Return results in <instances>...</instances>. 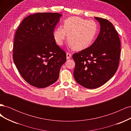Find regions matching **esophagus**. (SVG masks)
<instances>
[{
	"mask_svg": "<svg viewBox=\"0 0 131 131\" xmlns=\"http://www.w3.org/2000/svg\"><path fill=\"white\" fill-rule=\"evenodd\" d=\"M67 59H69L71 57V56H72V54L69 52H67Z\"/></svg>",
	"mask_w": 131,
	"mask_h": 131,
	"instance_id": "1",
	"label": "esophagus"
}]
</instances>
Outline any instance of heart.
I'll list each match as a JSON object with an SVG mask.
<instances>
[{"instance_id": "obj_1", "label": "heart", "mask_w": 131, "mask_h": 131, "mask_svg": "<svg viewBox=\"0 0 131 131\" xmlns=\"http://www.w3.org/2000/svg\"><path fill=\"white\" fill-rule=\"evenodd\" d=\"M98 30V26L93 20H87L79 17L67 18L63 27L58 26L53 32L55 42L63 45L67 38L70 46L76 50H82L89 47L94 40Z\"/></svg>"}]
</instances>
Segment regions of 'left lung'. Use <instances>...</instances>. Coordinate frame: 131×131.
<instances>
[{
    "instance_id": "left-lung-1",
    "label": "left lung",
    "mask_w": 131,
    "mask_h": 131,
    "mask_svg": "<svg viewBox=\"0 0 131 131\" xmlns=\"http://www.w3.org/2000/svg\"><path fill=\"white\" fill-rule=\"evenodd\" d=\"M101 26L100 32L92 45L73 54L75 63L74 77L86 88H99L112 78L119 64V37L108 20L94 17Z\"/></svg>"
}]
</instances>
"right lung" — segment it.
I'll return each mask as SVG.
<instances>
[{"label": "right lung", "mask_w": 131, "mask_h": 131, "mask_svg": "<svg viewBox=\"0 0 131 131\" xmlns=\"http://www.w3.org/2000/svg\"><path fill=\"white\" fill-rule=\"evenodd\" d=\"M62 15L39 13L26 17L16 31L13 59L29 84L44 88L59 78L66 53L55 42L53 32Z\"/></svg>", "instance_id": "add662e5"}]
</instances>
